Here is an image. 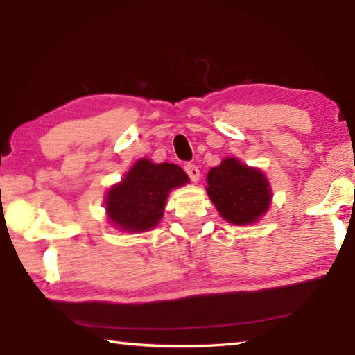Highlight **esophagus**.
I'll return each mask as SVG.
<instances>
[{
	"label": "esophagus",
	"instance_id": "34e87169",
	"mask_svg": "<svg viewBox=\"0 0 355 355\" xmlns=\"http://www.w3.org/2000/svg\"><path fill=\"white\" fill-rule=\"evenodd\" d=\"M184 171L187 172V175H189V178L192 180L193 183H197L198 180H200V171H198V168L196 164H186L184 166Z\"/></svg>",
	"mask_w": 355,
	"mask_h": 355
}]
</instances>
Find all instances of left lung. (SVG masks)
<instances>
[{"label": "left lung", "instance_id": "1", "mask_svg": "<svg viewBox=\"0 0 355 355\" xmlns=\"http://www.w3.org/2000/svg\"><path fill=\"white\" fill-rule=\"evenodd\" d=\"M206 192L221 218L235 226L254 225L272 203V187L265 172L226 157L206 177Z\"/></svg>", "mask_w": 355, "mask_h": 355}]
</instances>
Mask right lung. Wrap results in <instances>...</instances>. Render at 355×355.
I'll use <instances>...</instances> for the list:
<instances>
[{"mask_svg": "<svg viewBox=\"0 0 355 355\" xmlns=\"http://www.w3.org/2000/svg\"><path fill=\"white\" fill-rule=\"evenodd\" d=\"M187 173L173 163H154L140 158L110 186L104 207L109 223L118 231L140 234L158 226L171 191L189 183Z\"/></svg>", "mask_w": 355, "mask_h": 355, "instance_id": "obj_1", "label": "right lung"}]
</instances>
